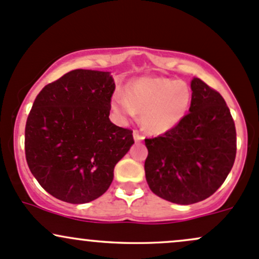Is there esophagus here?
Listing matches in <instances>:
<instances>
[{
	"mask_svg": "<svg viewBox=\"0 0 259 259\" xmlns=\"http://www.w3.org/2000/svg\"><path fill=\"white\" fill-rule=\"evenodd\" d=\"M133 138H135L136 142H141V141H143L144 137L141 135L140 132H138V131H133Z\"/></svg>",
	"mask_w": 259,
	"mask_h": 259,
	"instance_id": "obj_1",
	"label": "esophagus"
}]
</instances>
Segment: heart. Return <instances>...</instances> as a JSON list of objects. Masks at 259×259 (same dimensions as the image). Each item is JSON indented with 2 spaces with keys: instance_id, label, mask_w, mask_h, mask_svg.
Segmentation results:
<instances>
[{
  "instance_id": "obj_1",
  "label": "heart",
  "mask_w": 259,
  "mask_h": 259,
  "mask_svg": "<svg viewBox=\"0 0 259 259\" xmlns=\"http://www.w3.org/2000/svg\"><path fill=\"white\" fill-rule=\"evenodd\" d=\"M191 89L184 81L163 77H142L116 94L111 108L121 117L141 113L143 128L153 135L173 130L188 113Z\"/></svg>"
}]
</instances>
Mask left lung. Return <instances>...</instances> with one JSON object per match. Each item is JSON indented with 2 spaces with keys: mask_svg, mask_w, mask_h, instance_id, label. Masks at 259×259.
Instances as JSON below:
<instances>
[{
  "mask_svg": "<svg viewBox=\"0 0 259 259\" xmlns=\"http://www.w3.org/2000/svg\"><path fill=\"white\" fill-rule=\"evenodd\" d=\"M189 113L177 127L146 138L149 189L166 201L190 205L212 195L232 169L236 128L224 97L202 80H191Z\"/></svg>",
  "mask_w": 259,
  "mask_h": 259,
  "instance_id": "8db88e82",
  "label": "left lung"
}]
</instances>
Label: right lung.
I'll list each match as a JSON object with an SVG mask.
<instances>
[{"mask_svg": "<svg viewBox=\"0 0 259 259\" xmlns=\"http://www.w3.org/2000/svg\"><path fill=\"white\" fill-rule=\"evenodd\" d=\"M115 81L108 71L76 69L46 85L24 132L29 170L51 195L85 204L110 188L115 165L135 143L110 121Z\"/></svg>", "mask_w": 259, "mask_h": 259, "instance_id": "right-lung-1", "label": "right lung"}]
</instances>
